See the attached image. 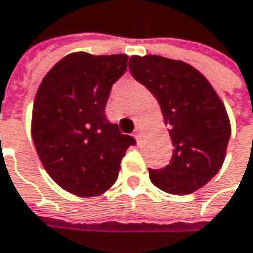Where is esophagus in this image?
Masks as SVG:
<instances>
[{"label": "esophagus", "instance_id": "34e87169", "mask_svg": "<svg viewBox=\"0 0 253 253\" xmlns=\"http://www.w3.org/2000/svg\"><path fill=\"white\" fill-rule=\"evenodd\" d=\"M133 138H135L136 141H139V138H141V128H136V129L133 131Z\"/></svg>", "mask_w": 253, "mask_h": 253}]
</instances>
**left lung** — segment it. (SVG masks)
Segmentation results:
<instances>
[{
    "label": "left lung",
    "mask_w": 253,
    "mask_h": 253,
    "mask_svg": "<svg viewBox=\"0 0 253 253\" xmlns=\"http://www.w3.org/2000/svg\"><path fill=\"white\" fill-rule=\"evenodd\" d=\"M132 77L158 101L173 144L170 162L151 169L164 192L186 195L219 172L231 136L226 108L209 81L192 65L159 55L129 58Z\"/></svg>",
    "instance_id": "obj_1"
}]
</instances>
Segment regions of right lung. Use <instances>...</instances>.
<instances>
[{"instance_id": "right-lung-1", "label": "right lung", "mask_w": 253, "mask_h": 253, "mask_svg": "<svg viewBox=\"0 0 253 253\" xmlns=\"http://www.w3.org/2000/svg\"><path fill=\"white\" fill-rule=\"evenodd\" d=\"M126 67L125 54L72 52L38 86L32 141L48 175L72 195L91 198L107 192L118 178L126 149L136 144L105 117L111 86Z\"/></svg>"}]
</instances>
